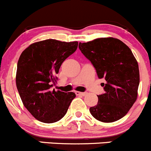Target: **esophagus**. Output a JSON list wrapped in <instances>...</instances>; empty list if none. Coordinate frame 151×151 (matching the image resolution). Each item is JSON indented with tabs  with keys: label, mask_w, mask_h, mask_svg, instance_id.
<instances>
[{
	"label": "esophagus",
	"mask_w": 151,
	"mask_h": 151,
	"mask_svg": "<svg viewBox=\"0 0 151 151\" xmlns=\"http://www.w3.org/2000/svg\"><path fill=\"white\" fill-rule=\"evenodd\" d=\"M76 94L77 95H81V96H85L87 94V92H76Z\"/></svg>",
	"instance_id": "obj_1"
}]
</instances>
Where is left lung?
<instances>
[{
    "mask_svg": "<svg viewBox=\"0 0 151 151\" xmlns=\"http://www.w3.org/2000/svg\"><path fill=\"white\" fill-rule=\"evenodd\" d=\"M78 47L96 70L105 93L98 95V102L89 111L96 120L112 123L128 113L137 98L139 71L131 49L113 37L79 42Z\"/></svg>",
    "mask_w": 151,
    "mask_h": 151,
    "instance_id": "1",
    "label": "left lung"
}]
</instances>
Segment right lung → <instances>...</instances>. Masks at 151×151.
I'll return each mask as SVG.
<instances>
[{
    "instance_id": "obj_1",
    "label": "right lung",
    "mask_w": 151,
    "mask_h": 151,
    "mask_svg": "<svg viewBox=\"0 0 151 151\" xmlns=\"http://www.w3.org/2000/svg\"><path fill=\"white\" fill-rule=\"evenodd\" d=\"M78 42L45 40L30 45L17 62L16 85L24 106L37 120L52 123L66 114L74 92L52 90L61 65L76 51Z\"/></svg>"
}]
</instances>
